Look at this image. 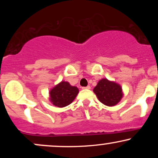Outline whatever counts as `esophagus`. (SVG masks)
<instances>
[{"label": "esophagus", "mask_w": 158, "mask_h": 158, "mask_svg": "<svg viewBox=\"0 0 158 158\" xmlns=\"http://www.w3.org/2000/svg\"><path fill=\"white\" fill-rule=\"evenodd\" d=\"M82 89H90V85H88L87 87H83Z\"/></svg>", "instance_id": "34e87169"}]
</instances>
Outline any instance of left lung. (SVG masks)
Masks as SVG:
<instances>
[{"label":"left lung","mask_w":158,"mask_h":158,"mask_svg":"<svg viewBox=\"0 0 158 158\" xmlns=\"http://www.w3.org/2000/svg\"><path fill=\"white\" fill-rule=\"evenodd\" d=\"M94 92L98 99L107 106H116L123 96L120 85L107 79L98 81L97 86L94 88Z\"/></svg>","instance_id":"left-lung-1"}]
</instances>
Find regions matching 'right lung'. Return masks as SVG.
Instances as JSON below:
<instances>
[{
  "label": "right lung",
  "instance_id": "1",
  "mask_svg": "<svg viewBox=\"0 0 158 158\" xmlns=\"http://www.w3.org/2000/svg\"><path fill=\"white\" fill-rule=\"evenodd\" d=\"M79 89L71 86L68 81H61L50 91V101L55 106L63 108L73 102Z\"/></svg>",
  "mask_w": 158,
  "mask_h": 158
}]
</instances>
